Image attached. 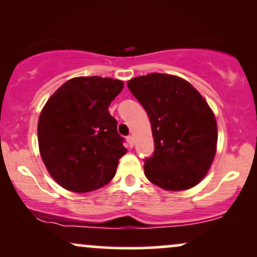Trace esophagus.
Segmentation results:
<instances>
[{
	"mask_svg": "<svg viewBox=\"0 0 257 257\" xmlns=\"http://www.w3.org/2000/svg\"><path fill=\"white\" fill-rule=\"evenodd\" d=\"M126 143H128V146L132 149L134 146V139H133V137H128L126 138Z\"/></svg>",
	"mask_w": 257,
	"mask_h": 257,
	"instance_id": "1",
	"label": "esophagus"
}]
</instances>
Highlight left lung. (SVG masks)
Returning a JSON list of instances; mask_svg holds the SVG:
<instances>
[{
	"instance_id": "8db88e82",
	"label": "left lung",
	"mask_w": 257,
	"mask_h": 257,
	"mask_svg": "<svg viewBox=\"0 0 257 257\" xmlns=\"http://www.w3.org/2000/svg\"><path fill=\"white\" fill-rule=\"evenodd\" d=\"M126 85L151 123L155 152L145 161L146 178L167 191L198 185L217 146L216 118L205 99L186 79L167 73L139 76Z\"/></svg>"
}]
</instances>
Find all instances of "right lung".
<instances>
[{"label":"right lung","instance_id":"obj_1","mask_svg":"<svg viewBox=\"0 0 257 257\" xmlns=\"http://www.w3.org/2000/svg\"><path fill=\"white\" fill-rule=\"evenodd\" d=\"M123 87L119 79L75 77L43 106L37 124L41 158L65 190L91 192L113 179L126 149L108 106Z\"/></svg>","mask_w":257,"mask_h":257}]
</instances>
